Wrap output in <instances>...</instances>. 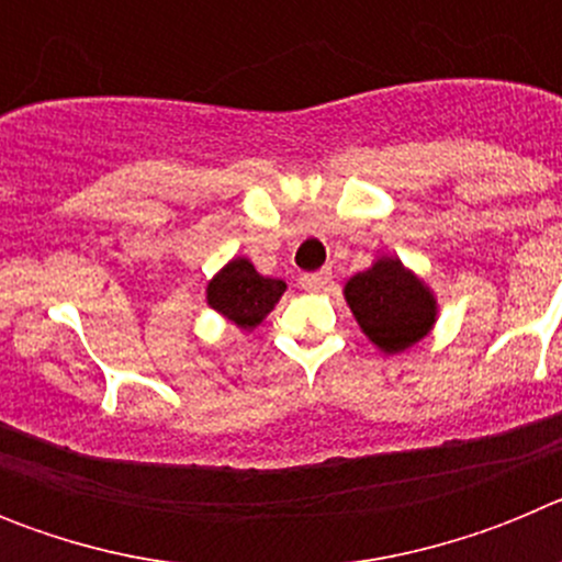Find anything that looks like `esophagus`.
<instances>
[{"mask_svg": "<svg viewBox=\"0 0 562 562\" xmlns=\"http://www.w3.org/2000/svg\"><path fill=\"white\" fill-rule=\"evenodd\" d=\"M329 284H331V272L329 270L306 272V276H301V286H304L306 292H324Z\"/></svg>", "mask_w": 562, "mask_h": 562, "instance_id": "34e87169", "label": "esophagus"}]
</instances>
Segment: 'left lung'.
<instances>
[{"label":"left lung","instance_id":"obj_1","mask_svg":"<svg viewBox=\"0 0 562 562\" xmlns=\"http://www.w3.org/2000/svg\"><path fill=\"white\" fill-rule=\"evenodd\" d=\"M342 297L357 326L382 355H400L434 331L439 301L425 278L396 256H376L369 270L357 272L342 286Z\"/></svg>","mask_w":562,"mask_h":562}]
</instances>
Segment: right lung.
Instances as JSON below:
<instances>
[{
  "instance_id": "add662e5",
  "label": "right lung",
  "mask_w": 562,
  "mask_h": 562,
  "mask_svg": "<svg viewBox=\"0 0 562 562\" xmlns=\"http://www.w3.org/2000/svg\"><path fill=\"white\" fill-rule=\"evenodd\" d=\"M284 292L286 284L281 278L261 276L250 258L236 256L207 281L205 301L227 324L252 331L265 324V317L276 310Z\"/></svg>"
}]
</instances>
